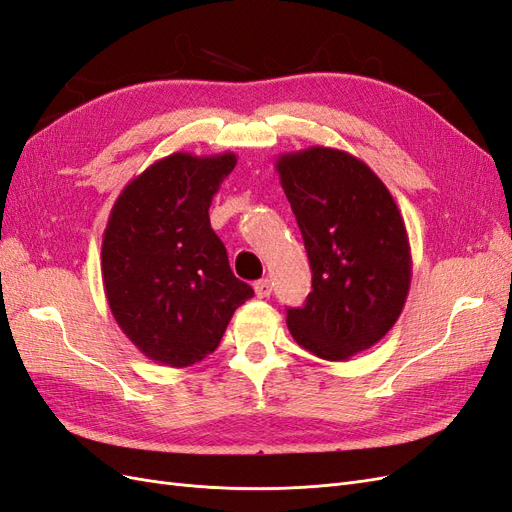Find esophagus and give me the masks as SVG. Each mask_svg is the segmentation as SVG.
Wrapping results in <instances>:
<instances>
[{"instance_id":"34e87169","label":"esophagus","mask_w":512,"mask_h":512,"mask_svg":"<svg viewBox=\"0 0 512 512\" xmlns=\"http://www.w3.org/2000/svg\"><path fill=\"white\" fill-rule=\"evenodd\" d=\"M254 292H256V297H258V299H267V297H271V292H273V282L269 280V277H262V280H258V282L254 284Z\"/></svg>"}]
</instances>
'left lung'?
I'll return each mask as SVG.
<instances>
[{"instance_id":"8db88e82","label":"left lung","mask_w":512,"mask_h":512,"mask_svg":"<svg viewBox=\"0 0 512 512\" xmlns=\"http://www.w3.org/2000/svg\"><path fill=\"white\" fill-rule=\"evenodd\" d=\"M312 267V292L286 324L301 348L348 361L393 329L406 305L412 256L391 192L363 160L331 147L275 162Z\"/></svg>"}]
</instances>
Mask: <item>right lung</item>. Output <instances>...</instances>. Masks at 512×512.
I'll return each instance as SVG.
<instances>
[{"label":"right lung","instance_id":"right-lung-1","mask_svg":"<svg viewBox=\"0 0 512 512\" xmlns=\"http://www.w3.org/2000/svg\"><path fill=\"white\" fill-rule=\"evenodd\" d=\"M235 153H170L134 177L108 215L102 282L121 331L147 359L190 367L220 346L235 309L254 297L230 271L209 207Z\"/></svg>","mask_w":512,"mask_h":512}]
</instances>
